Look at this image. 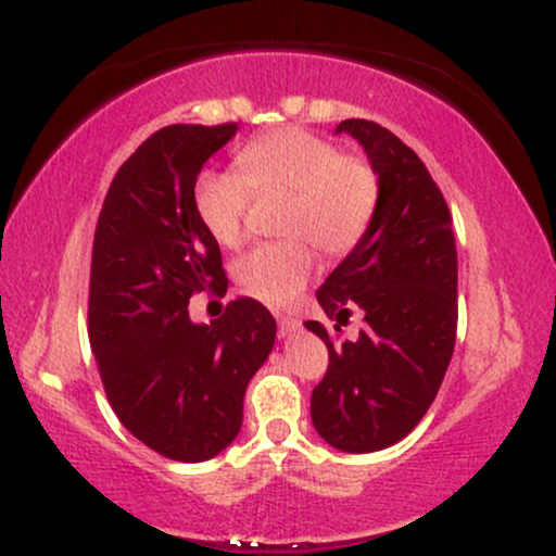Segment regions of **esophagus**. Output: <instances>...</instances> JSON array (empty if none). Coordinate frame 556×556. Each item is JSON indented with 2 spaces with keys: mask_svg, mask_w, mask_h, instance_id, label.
I'll use <instances>...</instances> for the list:
<instances>
[{
  "mask_svg": "<svg viewBox=\"0 0 556 556\" xmlns=\"http://www.w3.org/2000/svg\"><path fill=\"white\" fill-rule=\"evenodd\" d=\"M277 324H279V334L282 337L295 334V331L300 329V321L295 316H277Z\"/></svg>",
  "mask_w": 556,
  "mask_h": 556,
  "instance_id": "obj_1",
  "label": "esophagus"
}]
</instances>
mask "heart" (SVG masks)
<instances>
[{
	"label": "heart",
	"mask_w": 556,
	"mask_h": 556,
	"mask_svg": "<svg viewBox=\"0 0 556 556\" xmlns=\"http://www.w3.org/2000/svg\"><path fill=\"white\" fill-rule=\"evenodd\" d=\"M238 172L206 169L193 185V208L203 229L225 248L245 240L253 195H279L285 240L264 242L235 266L242 290L261 303L285 308L316 269V251L348 256L366 238L379 212V172L363 154L340 151L334 140L303 127H279L245 143Z\"/></svg>",
	"instance_id": "b5f03b06"
}]
</instances>
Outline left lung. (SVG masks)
<instances>
[{"mask_svg": "<svg viewBox=\"0 0 556 556\" xmlns=\"http://www.w3.org/2000/svg\"><path fill=\"white\" fill-rule=\"evenodd\" d=\"M337 132L363 146L381 198L366 238L316 290L337 331L361 311V334L334 344L324 324L305 321L329 350L311 418L337 450L376 452L416 429L442 387L457 337V251L442 190L416 151L371 119H344Z\"/></svg>", "mask_w": 556, "mask_h": 556, "instance_id": "left-lung-1", "label": "left lung"}]
</instances>
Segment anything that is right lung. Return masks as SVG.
Segmentation results:
<instances>
[{"label":"right lung","mask_w":556,"mask_h":556,"mask_svg":"<svg viewBox=\"0 0 556 556\" xmlns=\"http://www.w3.org/2000/svg\"><path fill=\"white\" fill-rule=\"evenodd\" d=\"M235 132L238 123L169 125L146 138L114 175L93 235L88 340L106 400L132 437L180 463L212 460L238 437L245 387L277 334L253 298L212 324L188 314L198 292H227L193 185Z\"/></svg>","instance_id":"add662e5"}]
</instances>
